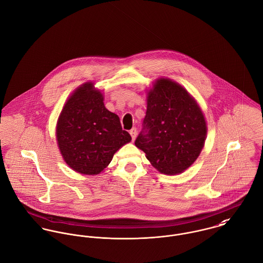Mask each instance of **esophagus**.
Returning a JSON list of instances; mask_svg holds the SVG:
<instances>
[{
	"label": "esophagus",
	"mask_w": 263,
	"mask_h": 263,
	"mask_svg": "<svg viewBox=\"0 0 263 263\" xmlns=\"http://www.w3.org/2000/svg\"><path fill=\"white\" fill-rule=\"evenodd\" d=\"M129 134H130V136H132L133 141H135V139H136V137H137V134H138L137 128H136V127H133V128L129 130Z\"/></svg>",
	"instance_id": "obj_1"
}]
</instances>
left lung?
Wrapping results in <instances>:
<instances>
[{"label":"left lung","instance_id":"8db88e82","mask_svg":"<svg viewBox=\"0 0 263 263\" xmlns=\"http://www.w3.org/2000/svg\"><path fill=\"white\" fill-rule=\"evenodd\" d=\"M206 122L200 107L178 83L158 79L148 92L143 129L135 144L161 173H182L204 146Z\"/></svg>","mask_w":263,"mask_h":263}]
</instances>
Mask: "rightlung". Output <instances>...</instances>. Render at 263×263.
<instances>
[{
    "mask_svg": "<svg viewBox=\"0 0 263 263\" xmlns=\"http://www.w3.org/2000/svg\"><path fill=\"white\" fill-rule=\"evenodd\" d=\"M55 134L65 162L86 175L103 171L115 152L132 141L119 117L105 108L103 94L92 82L83 84L70 96L60 114Z\"/></svg>",
    "mask_w": 263,
    "mask_h": 263,
    "instance_id": "obj_1",
    "label": "right lung"
}]
</instances>
